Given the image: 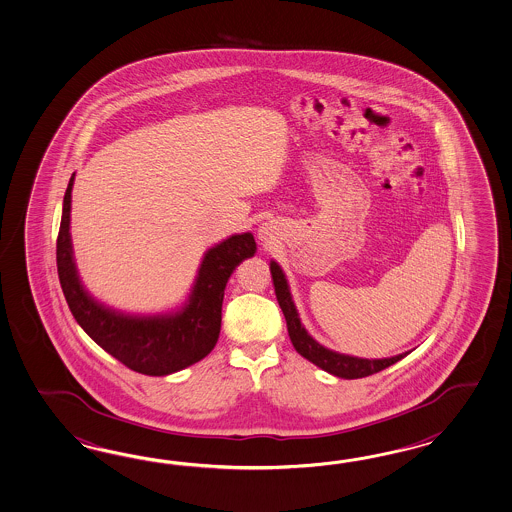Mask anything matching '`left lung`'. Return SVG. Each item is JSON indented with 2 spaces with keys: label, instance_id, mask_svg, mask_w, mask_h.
I'll list each match as a JSON object with an SVG mask.
<instances>
[{
  "label": "left lung",
  "instance_id": "1",
  "mask_svg": "<svg viewBox=\"0 0 512 512\" xmlns=\"http://www.w3.org/2000/svg\"><path fill=\"white\" fill-rule=\"evenodd\" d=\"M269 269H271L273 284H275L276 301L280 304L284 317H286V323H288L291 343L297 349V353L304 356L306 360H310L315 366H319L328 373L341 377V379H362L367 375L379 373L382 369L392 366V364L407 356L408 353H405L392 356V358H382V360H366V358H354V356H347V354L328 351L323 345H319L302 327L299 314L295 310V304L291 301L288 282H286V276L282 273V269L275 262H271Z\"/></svg>",
  "mask_w": 512,
  "mask_h": 512
}]
</instances>
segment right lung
Returning <instances> with one entry per match:
<instances>
[{"label": "right lung", "instance_id": "add662e5", "mask_svg": "<svg viewBox=\"0 0 512 512\" xmlns=\"http://www.w3.org/2000/svg\"><path fill=\"white\" fill-rule=\"evenodd\" d=\"M70 178L57 236V273L66 302L81 328L104 351L137 373L163 377L195 364L211 353L221 332L224 288L245 258L254 256L252 234L228 237L206 252L195 288L174 314L130 315L96 301L83 288L70 241Z\"/></svg>", "mask_w": 512, "mask_h": 512}]
</instances>
